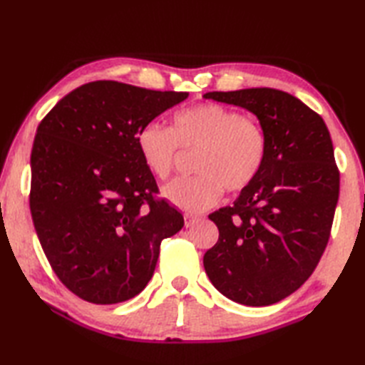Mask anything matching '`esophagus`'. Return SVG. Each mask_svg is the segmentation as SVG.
<instances>
[{
  "mask_svg": "<svg viewBox=\"0 0 365 365\" xmlns=\"http://www.w3.org/2000/svg\"><path fill=\"white\" fill-rule=\"evenodd\" d=\"M183 218H185V227H192V226H195V224H197L199 222V218H197V216H195V215H185L183 216Z\"/></svg>",
  "mask_w": 365,
  "mask_h": 365,
  "instance_id": "esophagus-1",
  "label": "esophagus"
}]
</instances>
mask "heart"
Returning a JSON list of instances; mask_svg holds the SVG:
<instances>
[{"mask_svg": "<svg viewBox=\"0 0 365 365\" xmlns=\"http://www.w3.org/2000/svg\"><path fill=\"white\" fill-rule=\"evenodd\" d=\"M136 147L145 168L165 180L175 165L178 147L199 150L197 175L177 178L163 188L169 204L188 213L213 207L222 188L246 190L257 178L267 158V135L255 120L216 103H204L178 111L173 125L147 123L136 135Z\"/></svg>", "mask_w": 365, "mask_h": 365, "instance_id": "heart-1", "label": "heart"}]
</instances>
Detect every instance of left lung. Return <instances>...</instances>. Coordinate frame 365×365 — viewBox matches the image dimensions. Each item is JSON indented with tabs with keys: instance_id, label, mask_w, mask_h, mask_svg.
Masks as SVG:
<instances>
[{
	"instance_id": "8db88e82",
	"label": "left lung",
	"mask_w": 365,
	"mask_h": 365,
	"mask_svg": "<svg viewBox=\"0 0 365 365\" xmlns=\"http://www.w3.org/2000/svg\"><path fill=\"white\" fill-rule=\"evenodd\" d=\"M204 97L252 113L268 143L257 178L234 205L208 216L220 238L204 255L205 273L240 304H274L307 281L329 240L339 169L328 127L284 91L251 88Z\"/></svg>"
}]
</instances>
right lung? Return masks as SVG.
<instances>
[{
  "mask_svg": "<svg viewBox=\"0 0 365 365\" xmlns=\"http://www.w3.org/2000/svg\"><path fill=\"white\" fill-rule=\"evenodd\" d=\"M187 92L92 81L54 105L31 152L29 207L54 273L76 297L115 304L153 276L165 238L183 216L153 199L157 182L136 135Z\"/></svg>",
  "mask_w": 365,
  "mask_h": 365,
  "instance_id": "right-lung-1",
  "label": "right lung"
}]
</instances>
